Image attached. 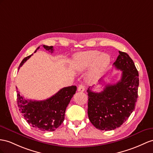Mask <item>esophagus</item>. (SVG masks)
Listing matches in <instances>:
<instances>
[{
  "mask_svg": "<svg viewBox=\"0 0 153 153\" xmlns=\"http://www.w3.org/2000/svg\"><path fill=\"white\" fill-rule=\"evenodd\" d=\"M77 91L79 92H84L85 91V86L83 85H79V87L77 88Z\"/></svg>",
  "mask_w": 153,
  "mask_h": 153,
  "instance_id": "esophagus-1",
  "label": "esophagus"
}]
</instances>
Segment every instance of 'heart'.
I'll return each instance as SVG.
<instances>
[{"label": "heart", "mask_w": 153, "mask_h": 153, "mask_svg": "<svg viewBox=\"0 0 153 153\" xmlns=\"http://www.w3.org/2000/svg\"><path fill=\"white\" fill-rule=\"evenodd\" d=\"M111 57L107 53L98 50H88L77 53L74 57L72 66L74 70L82 72L88 66L87 79L94 82L98 79L110 63Z\"/></svg>", "instance_id": "obj_1"}]
</instances>
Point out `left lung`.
I'll return each instance as SVG.
<instances>
[{"label":"left lung","mask_w":153,"mask_h":153,"mask_svg":"<svg viewBox=\"0 0 153 153\" xmlns=\"http://www.w3.org/2000/svg\"><path fill=\"white\" fill-rule=\"evenodd\" d=\"M119 53L113 65L122 71L121 79L116 84L107 85L101 92L92 91V87L87 91L89 120L101 131L120 127L134 110L138 99V70L127 53L119 51Z\"/></svg>","instance_id":"1"}]
</instances>
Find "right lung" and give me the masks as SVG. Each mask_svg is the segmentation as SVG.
<instances>
[{
  "mask_svg": "<svg viewBox=\"0 0 153 153\" xmlns=\"http://www.w3.org/2000/svg\"><path fill=\"white\" fill-rule=\"evenodd\" d=\"M42 46L46 50L53 52L52 46ZM39 48V47L35 52ZM31 56L22 61L19 69ZM76 91V86L62 88L55 95L43 101L25 100L17 91V100L19 111L31 126L42 131H53L63 122L66 108Z\"/></svg>",
  "mask_w": 153,
  "mask_h": 153,
  "instance_id": "obj_1",
  "label": "right lung"
}]
</instances>
